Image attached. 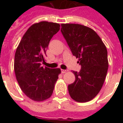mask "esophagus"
I'll use <instances>...</instances> for the list:
<instances>
[{"label": "esophagus", "instance_id": "34e87169", "mask_svg": "<svg viewBox=\"0 0 123 123\" xmlns=\"http://www.w3.org/2000/svg\"><path fill=\"white\" fill-rule=\"evenodd\" d=\"M67 72V70H63V69L61 70V72L62 73V74H64V73H66Z\"/></svg>", "mask_w": 123, "mask_h": 123}]
</instances>
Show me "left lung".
I'll use <instances>...</instances> for the list:
<instances>
[{
    "mask_svg": "<svg viewBox=\"0 0 123 123\" xmlns=\"http://www.w3.org/2000/svg\"><path fill=\"white\" fill-rule=\"evenodd\" d=\"M61 32L82 67L79 72L72 71L76 80L68 86L69 94L77 102H88L98 95L105 80L107 48L97 33L85 25L62 24Z\"/></svg>",
    "mask_w": 123,
    "mask_h": 123,
    "instance_id": "obj_1",
    "label": "left lung"
}]
</instances>
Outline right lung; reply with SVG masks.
I'll return each instance as SVG.
<instances>
[{
  "label": "right lung",
  "mask_w": 123,
  "mask_h": 123,
  "mask_svg": "<svg viewBox=\"0 0 123 123\" xmlns=\"http://www.w3.org/2000/svg\"><path fill=\"white\" fill-rule=\"evenodd\" d=\"M60 30L57 23L33 24L23 35L14 56L15 74L22 92L35 101L50 98L61 70L41 66L45 62L49 41Z\"/></svg>",
  "instance_id": "add662e5"
}]
</instances>
